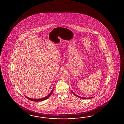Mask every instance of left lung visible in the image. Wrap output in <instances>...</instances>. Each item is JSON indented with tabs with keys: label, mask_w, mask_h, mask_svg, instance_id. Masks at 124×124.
<instances>
[{
	"label": "left lung",
	"mask_w": 124,
	"mask_h": 124,
	"mask_svg": "<svg viewBox=\"0 0 124 124\" xmlns=\"http://www.w3.org/2000/svg\"><path fill=\"white\" fill-rule=\"evenodd\" d=\"M71 92H72V93H73L74 95H75L76 96H77V97H78V98H80V99H91V98H93V97H91V98H84V97H80V96H78V95H76V94H75V93H74V92H73L72 91H71Z\"/></svg>",
	"instance_id": "8db88e82"
}]
</instances>
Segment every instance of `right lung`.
I'll list each match as a JSON object with an SVG mask.
<instances>
[{"label":"right lung","mask_w":124,"mask_h":124,"mask_svg":"<svg viewBox=\"0 0 124 124\" xmlns=\"http://www.w3.org/2000/svg\"><path fill=\"white\" fill-rule=\"evenodd\" d=\"M53 89H54V87H53V90H52V91L50 93H49L48 95H47V96H46V97H45V98H43L42 99H31V98H28V97H26L25 96V97L27 98V99H29V100H30L31 101H44V100H45L46 99H48V98L52 94V93H53Z\"/></svg>","instance_id":"add662e5"}]
</instances>
